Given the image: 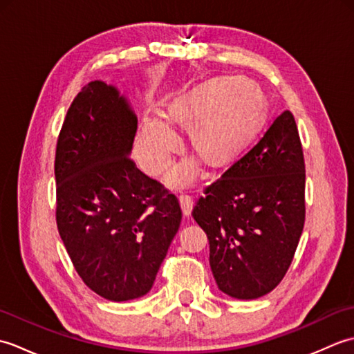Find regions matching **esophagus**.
<instances>
[{
	"instance_id": "1",
	"label": "esophagus",
	"mask_w": 354,
	"mask_h": 354,
	"mask_svg": "<svg viewBox=\"0 0 354 354\" xmlns=\"http://www.w3.org/2000/svg\"><path fill=\"white\" fill-rule=\"evenodd\" d=\"M179 205H181L184 216H190L192 209H193L192 196H189V194H181V196H179Z\"/></svg>"
}]
</instances>
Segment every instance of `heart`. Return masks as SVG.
Returning <instances> with one entry per match:
<instances>
[{"mask_svg": "<svg viewBox=\"0 0 354 354\" xmlns=\"http://www.w3.org/2000/svg\"><path fill=\"white\" fill-rule=\"evenodd\" d=\"M263 114L259 88L243 77H223L202 84L173 99L165 120L146 117L135 140L138 161L150 175L169 167L179 149L171 126L189 129L190 146L212 169L227 167L245 152ZM198 164L183 161L170 171L167 181L185 185L196 176Z\"/></svg>", "mask_w": 354, "mask_h": 354, "instance_id": "obj_1", "label": "heart"}]
</instances>
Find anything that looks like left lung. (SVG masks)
I'll return each mask as SVG.
<instances>
[{
	"mask_svg": "<svg viewBox=\"0 0 354 354\" xmlns=\"http://www.w3.org/2000/svg\"><path fill=\"white\" fill-rule=\"evenodd\" d=\"M304 187L301 141L292 112L284 111L193 208L219 290L254 299L277 288L304 228Z\"/></svg>",
	"mask_w": 354,
	"mask_h": 354,
	"instance_id": "left-lung-1",
	"label": "left lung"
}]
</instances>
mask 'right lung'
Masks as SVG:
<instances>
[{
    "instance_id": "1",
    "label": "right lung",
    "mask_w": 354,
    "mask_h": 354,
    "mask_svg": "<svg viewBox=\"0 0 354 354\" xmlns=\"http://www.w3.org/2000/svg\"><path fill=\"white\" fill-rule=\"evenodd\" d=\"M137 124L126 97L93 80L73 100L56 147L59 234L84 283L117 303L152 289L183 217L175 194L129 158Z\"/></svg>"
}]
</instances>
